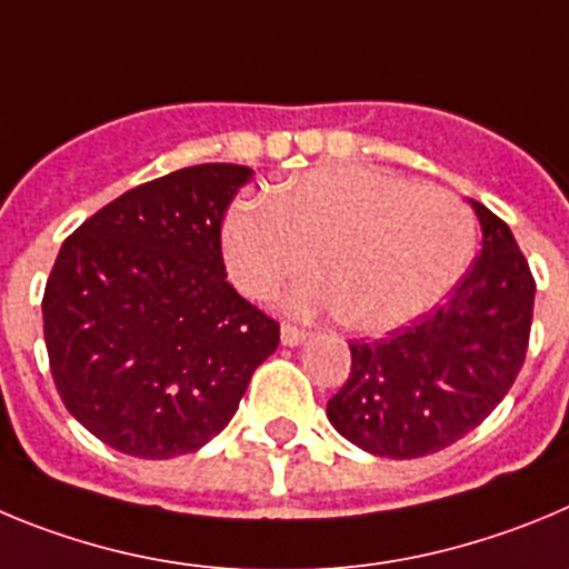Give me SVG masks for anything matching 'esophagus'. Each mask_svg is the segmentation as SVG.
<instances>
[{
  "mask_svg": "<svg viewBox=\"0 0 569 569\" xmlns=\"http://www.w3.org/2000/svg\"><path fill=\"white\" fill-rule=\"evenodd\" d=\"M280 340H283V346H300L306 340V331L291 326V322H283L280 326Z\"/></svg>",
  "mask_w": 569,
  "mask_h": 569,
  "instance_id": "obj_1",
  "label": "esophagus"
}]
</instances>
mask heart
<instances>
[{
	"label": "heart",
	"instance_id": "1",
	"mask_svg": "<svg viewBox=\"0 0 569 569\" xmlns=\"http://www.w3.org/2000/svg\"><path fill=\"white\" fill-rule=\"evenodd\" d=\"M473 212L442 187H417L355 163L283 183L269 201H238L221 249L240 295L263 300L309 269L286 306L337 311L348 329L382 335L439 306L473 254Z\"/></svg>",
	"mask_w": 569,
	"mask_h": 569
}]
</instances>
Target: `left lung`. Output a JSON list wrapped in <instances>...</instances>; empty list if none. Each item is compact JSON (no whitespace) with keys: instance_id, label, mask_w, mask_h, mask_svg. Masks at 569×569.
Masks as SVG:
<instances>
[{"instance_id":"1","label":"left lung","mask_w":569,"mask_h":569,"mask_svg":"<svg viewBox=\"0 0 569 569\" xmlns=\"http://www.w3.org/2000/svg\"><path fill=\"white\" fill-rule=\"evenodd\" d=\"M482 254L442 306L380 340H355L351 373L329 399L337 433L373 457L448 448L499 406L521 371L536 280L513 232L479 201Z\"/></svg>"}]
</instances>
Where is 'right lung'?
Instances as JSON below:
<instances>
[{"label": "right lung", "mask_w": 569, "mask_h": 569, "mask_svg": "<svg viewBox=\"0 0 569 569\" xmlns=\"http://www.w3.org/2000/svg\"><path fill=\"white\" fill-rule=\"evenodd\" d=\"M252 178L198 163L130 189L59 249L44 346L59 397L110 448L172 459L223 431L280 326L232 289L221 223Z\"/></svg>", "instance_id": "1"}]
</instances>
